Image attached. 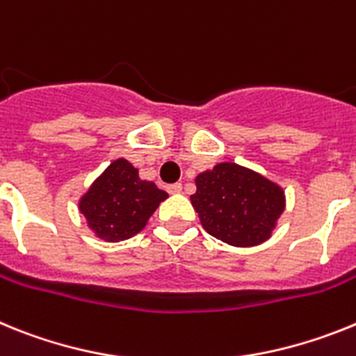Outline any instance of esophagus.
<instances>
[{
  "instance_id": "1",
  "label": "esophagus",
  "mask_w": 356,
  "mask_h": 356,
  "mask_svg": "<svg viewBox=\"0 0 356 356\" xmlns=\"http://www.w3.org/2000/svg\"><path fill=\"white\" fill-rule=\"evenodd\" d=\"M166 190H168V193L175 195V193H181V191H182V184H181V182H175V184H170Z\"/></svg>"
}]
</instances>
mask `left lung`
I'll list each match as a JSON object with an SVG mask.
<instances>
[{
	"instance_id": "8db88e82",
	"label": "left lung",
	"mask_w": 356,
	"mask_h": 356,
	"mask_svg": "<svg viewBox=\"0 0 356 356\" xmlns=\"http://www.w3.org/2000/svg\"><path fill=\"white\" fill-rule=\"evenodd\" d=\"M191 206L211 236L234 247L268 240L285 211V191L276 182L236 163H218L195 177Z\"/></svg>"
}]
</instances>
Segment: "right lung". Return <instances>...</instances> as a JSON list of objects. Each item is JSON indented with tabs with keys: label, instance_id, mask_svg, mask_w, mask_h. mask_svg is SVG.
<instances>
[{
	"label": "right lung",
	"instance_id": "1",
	"mask_svg": "<svg viewBox=\"0 0 356 356\" xmlns=\"http://www.w3.org/2000/svg\"><path fill=\"white\" fill-rule=\"evenodd\" d=\"M166 197L129 161L116 159L82 195L79 209L98 238L120 242L140 233Z\"/></svg>",
	"mask_w": 356,
	"mask_h": 356
}]
</instances>
